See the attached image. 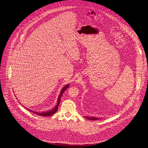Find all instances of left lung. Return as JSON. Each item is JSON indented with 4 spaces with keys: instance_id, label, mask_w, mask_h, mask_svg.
<instances>
[{
    "instance_id": "left-lung-1",
    "label": "left lung",
    "mask_w": 148,
    "mask_h": 148,
    "mask_svg": "<svg viewBox=\"0 0 148 148\" xmlns=\"http://www.w3.org/2000/svg\"><path fill=\"white\" fill-rule=\"evenodd\" d=\"M85 118L87 119L92 120H99L100 118H95V117H89V116H84Z\"/></svg>"
}]
</instances>
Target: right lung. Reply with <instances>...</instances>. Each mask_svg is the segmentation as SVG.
Listing matches in <instances>:
<instances>
[{
  "label": "right lung",
  "mask_w": 148,
  "mask_h": 148,
  "mask_svg": "<svg viewBox=\"0 0 148 148\" xmlns=\"http://www.w3.org/2000/svg\"><path fill=\"white\" fill-rule=\"evenodd\" d=\"M69 87V84H67L65 86H64L63 88H62V90H61V92H60V94H59V97H58L57 104H56V106H55V108H53L51 110H50V111H48V112H43L42 113H38V112H35V111H33L32 110L29 109L28 108H27L26 107H25V108L26 109H27L29 111H30V112H32V113H34V114H37V115H39V116H51V115H53L54 114H55V113H56V112H57L58 109V106L59 105V103H60V99H61V97H62V96L64 92H65V90L67 88H68Z\"/></svg>",
  "instance_id": "add662e5"
}]
</instances>
